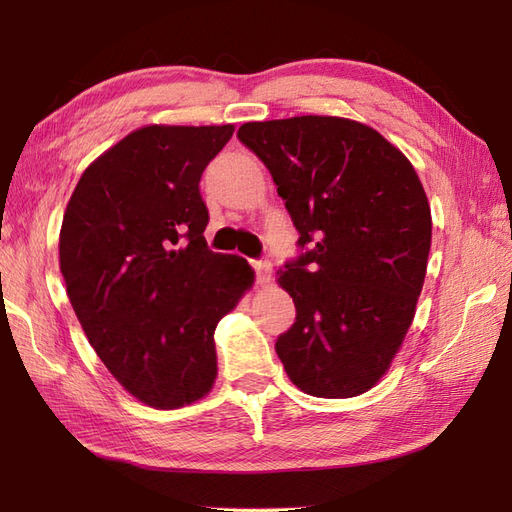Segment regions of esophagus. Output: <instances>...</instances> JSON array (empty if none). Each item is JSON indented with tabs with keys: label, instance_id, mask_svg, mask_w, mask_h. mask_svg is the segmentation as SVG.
<instances>
[{
	"label": "esophagus",
	"instance_id": "esophagus-1",
	"mask_svg": "<svg viewBox=\"0 0 512 512\" xmlns=\"http://www.w3.org/2000/svg\"><path fill=\"white\" fill-rule=\"evenodd\" d=\"M254 269H256V282L260 286H267L271 282V273H273V267L271 262L267 260H256L254 262Z\"/></svg>",
	"mask_w": 512,
	"mask_h": 512
}]
</instances>
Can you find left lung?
Listing matches in <instances>:
<instances>
[{
    "mask_svg": "<svg viewBox=\"0 0 512 512\" xmlns=\"http://www.w3.org/2000/svg\"><path fill=\"white\" fill-rule=\"evenodd\" d=\"M241 143L265 162L312 250L277 271L297 320L275 352L307 395L367 393L389 371L416 314L431 209L414 166L361 121L331 115L250 121Z\"/></svg>",
    "mask_w": 512,
    "mask_h": 512,
    "instance_id": "left-lung-1",
    "label": "left lung"
}]
</instances>
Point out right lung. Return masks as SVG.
<instances>
[{"instance_id": "add662e5", "label": "right lung", "mask_w": 512, "mask_h": 512, "mask_svg": "<svg viewBox=\"0 0 512 512\" xmlns=\"http://www.w3.org/2000/svg\"><path fill=\"white\" fill-rule=\"evenodd\" d=\"M235 126L151 123L91 162L59 230L76 318L113 378L175 410L218 378L215 327L254 286L241 256L207 250L200 175Z\"/></svg>"}]
</instances>
